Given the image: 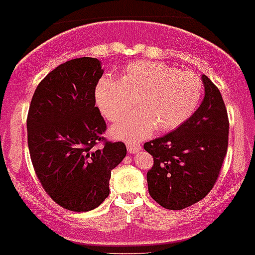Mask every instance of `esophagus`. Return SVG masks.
<instances>
[{"label":"esophagus","mask_w":255,"mask_h":255,"mask_svg":"<svg viewBox=\"0 0 255 255\" xmlns=\"http://www.w3.org/2000/svg\"><path fill=\"white\" fill-rule=\"evenodd\" d=\"M126 147H128V151H129L130 154H135V152L142 150V146H140L139 143H135V142H128V143H126Z\"/></svg>","instance_id":"obj_1"}]
</instances>
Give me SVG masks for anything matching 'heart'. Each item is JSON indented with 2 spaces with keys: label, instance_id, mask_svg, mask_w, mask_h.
I'll list each match as a JSON object with an SVG mask.
<instances>
[{
  "label": "heart",
  "instance_id": "obj_1",
  "mask_svg": "<svg viewBox=\"0 0 255 255\" xmlns=\"http://www.w3.org/2000/svg\"><path fill=\"white\" fill-rule=\"evenodd\" d=\"M204 92L196 73L182 72L162 62L138 60L121 71L120 79L101 77L96 85L95 100L109 121H118L134 108L139 111L117 125L111 134L120 139L140 140L158 128L162 131L183 125L199 107Z\"/></svg>",
  "mask_w": 255,
  "mask_h": 255
}]
</instances>
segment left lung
I'll use <instances>...</instances> for the list:
<instances>
[{"instance_id": "1", "label": "left lung", "mask_w": 255, "mask_h": 255, "mask_svg": "<svg viewBox=\"0 0 255 255\" xmlns=\"http://www.w3.org/2000/svg\"><path fill=\"white\" fill-rule=\"evenodd\" d=\"M201 80L205 96L196 112L174 131L143 144L154 158L148 193L166 209L179 211L204 199L227 155L229 120L223 96L209 77Z\"/></svg>"}]
</instances>
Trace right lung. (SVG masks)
Returning a JSON list of instances; mask_svg holds the SVG:
<instances>
[{
  "label": "right lung",
  "mask_w": 255,
  "mask_h": 255,
  "mask_svg": "<svg viewBox=\"0 0 255 255\" xmlns=\"http://www.w3.org/2000/svg\"><path fill=\"white\" fill-rule=\"evenodd\" d=\"M104 70L79 58L51 71L36 87L27 116V143L40 184L72 212L97 208L109 195L112 170L126 156L122 142H105L107 124L95 107ZM104 141L98 147V142Z\"/></svg>",
  "instance_id": "right-lung-1"
}]
</instances>
